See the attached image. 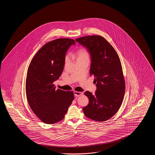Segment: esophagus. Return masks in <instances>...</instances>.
<instances>
[{
	"instance_id": "34e87169",
	"label": "esophagus",
	"mask_w": 155,
	"mask_h": 155,
	"mask_svg": "<svg viewBox=\"0 0 155 155\" xmlns=\"http://www.w3.org/2000/svg\"><path fill=\"white\" fill-rule=\"evenodd\" d=\"M74 95L75 96H80L82 95L83 94V93L82 92H78V91H74Z\"/></svg>"
}]
</instances>
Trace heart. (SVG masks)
I'll return each mask as SVG.
<instances>
[{"mask_svg":"<svg viewBox=\"0 0 155 155\" xmlns=\"http://www.w3.org/2000/svg\"><path fill=\"white\" fill-rule=\"evenodd\" d=\"M75 55H76V58H77V61L83 60V59H89V57L88 51L85 49H84V48L78 50L76 53ZM67 60V57H66V60Z\"/></svg>","mask_w":155,"mask_h":155,"instance_id":"1","label":"heart"}]
</instances>
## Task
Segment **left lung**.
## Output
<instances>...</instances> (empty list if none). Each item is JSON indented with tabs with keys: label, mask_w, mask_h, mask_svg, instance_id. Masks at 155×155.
<instances>
[{
	"label": "left lung",
	"mask_w": 155,
	"mask_h": 155,
	"mask_svg": "<svg viewBox=\"0 0 155 155\" xmlns=\"http://www.w3.org/2000/svg\"><path fill=\"white\" fill-rule=\"evenodd\" d=\"M75 41L89 52V74L94 75L96 82L94 95L89 91L84 93L89 101L83 108L84 114L94 121H106L118 110L125 94V81L118 54L110 44L100 35L81 37Z\"/></svg>",
	"instance_id": "8db88e82"
}]
</instances>
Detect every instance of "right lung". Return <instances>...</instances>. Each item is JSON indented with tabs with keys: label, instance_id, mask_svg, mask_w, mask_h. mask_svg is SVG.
I'll list each match as a JSON object with an SVG mask.
<instances>
[{
	"label": "right lung",
	"instance_id": "1",
	"mask_svg": "<svg viewBox=\"0 0 155 155\" xmlns=\"http://www.w3.org/2000/svg\"><path fill=\"white\" fill-rule=\"evenodd\" d=\"M74 40L59 38L44 45L28 67L25 83L27 101L38 118L51 124L62 120L74 100L73 91L56 89L64 68L66 53Z\"/></svg>",
	"mask_w": 155,
	"mask_h": 155
}]
</instances>
